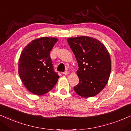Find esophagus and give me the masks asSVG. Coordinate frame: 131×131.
<instances>
[{
  "label": "esophagus",
  "mask_w": 131,
  "mask_h": 131,
  "mask_svg": "<svg viewBox=\"0 0 131 131\" xmlns=\"http://www.w3.org/2000/svg\"><path fill=\"white\" fill-rule=\"evenodd\" d=\"M63 74H64V75H68V74H69V72H68V71H65V72H63Z\"/></svg>",
  "instance_id": "obj_1"
}]
</instances>
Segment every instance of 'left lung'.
Here are the masks:
<instances>
[{"mask_svg":"<svg viewBox=\"0 0 131 131\" xmlns=\"http://www.w3.org/2000/svg\"><path fill=\"white\" fill-rule=\"evenodd\" d=\"M67 41L79 65V83L74 91L85 98L97 95L110 76L111 60L108 51L100 41L88 36L70 37Z\"/></svg>","mask_w":131,"mask_h":131,"instance_id":"left-lung-1","label":"left lung"}]
</instances>
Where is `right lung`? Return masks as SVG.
Returning a JSON list of instances; mask_svg holds the SVG:
<instances>
[{"mask_svg": "<svg viewBox=\"0 0 131 131\" xmlns=\"http://www.w3.org/2000/svg\"><path fill=\"white\" fill-rule=\"evenodd\" d=\"M58 39L43 37L31 41L20 56L19 74L23 83L31 93L42 95L57 83L59 76L54 70L50 56Z\"/></svg>", "mask_w": 131, "mask_h": 131, "instance_id": "1", "label": "right lung"}]
</instances>
